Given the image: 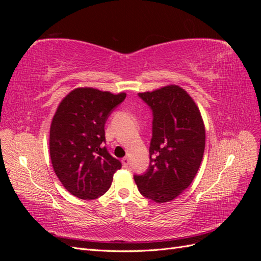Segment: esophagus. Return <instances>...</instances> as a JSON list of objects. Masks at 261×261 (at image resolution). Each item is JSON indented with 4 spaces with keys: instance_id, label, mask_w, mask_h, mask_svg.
<instances>
[{
    "instance_id": "obj_1",
    "label": "esophagus",
    "mask_w": 261,
    "mask_h": 261,
    "mask_svg": "<svg viewBox=\"0 0 261 261\" xmlns=\"http://www.w3.org/2000/svg\"><path fill=\"white\" fill-rule=\"evenodd\" d=\"M122 163H123V167L124 168H127L128 164H129V158L128 156H124L122 159Z\"/></svg>"
}]
</instances>
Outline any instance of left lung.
Masks as SVG:
<instances>
[{"label": "left lung", "mask_w": 261, "mask_h": 261, "mask_svg": "<svg viewBox=\"0 0 261 261\" xmlns=\"http://www.w3.org/2000/svg\"><path fill=\"white\" fill-rule=\"evenodd\" d=\"M138 96L151 108L150 164L135 175L141 195L158 203L175 199L191 185L206 146V129L198 107L186 90L168 85Z\"/></svg>", "instance_id": "8db88e82"}]
</instances>
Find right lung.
Masks as SVG:
<instances>
[{
	"label": "right lung",
	"mask_w": 261,
	"mask_h": 261,
	"mask_svg": "<svg viewBox=\"0 0 261 261\" xmlns=\"http://www.w3.org/2000/svg\"><path fill=\"white\" fill-rule=\"evenodd\" d=\"M125 97V92L80 87L60 102L52 118V167L62 185L78 198L96 199L103 195L122 167L103 143L107 118Z\"/></svg>",
	"instance_id": "1"
}]
</instances>
